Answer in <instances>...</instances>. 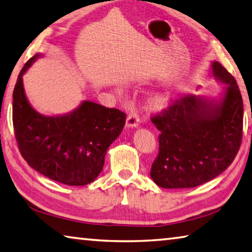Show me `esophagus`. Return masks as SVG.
Wrapping results in <instances>:
<instances>
[{
	"label": "esophagus",
	"instance_id": "1",
	"mask_svg": "<svg viewBox=\"0 0 252 252\" xmlns=\"http://www.w3.org/2000/svg\"><path fill=\"white\" fill-rule=\"evenodd\" d=\"M126 126L127 127V129H133V127H138L139 126V117L134 113H130L126 118Z\"/></svg>",
	"mask_w": 252,
	"mask_h": 252
}]
</instances>
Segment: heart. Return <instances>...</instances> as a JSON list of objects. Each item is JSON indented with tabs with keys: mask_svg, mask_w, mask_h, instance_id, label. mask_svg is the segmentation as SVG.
Returning <instances> with one entry per match:
<instances>
[{
	"mask_svg": "<svg viewBox=\"0 0 252 252\" xmlns=\"http://www.w3.org/2000/svg\"><path fill=\"white\" fill-rule=\"evenodd\" d=\"M165 100H167V99H165ZM165 100H164V99H163V101H162V102H165Z\"/></svg>",
	"mask_w": 252,
	"mask_h": 252,
	"instance_id": "heart-1",
	"label": "heart"
}]
</instances>
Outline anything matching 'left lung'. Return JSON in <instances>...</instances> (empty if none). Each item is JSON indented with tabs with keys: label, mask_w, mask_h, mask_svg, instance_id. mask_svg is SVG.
Here are the masks:
<instances>
[{
	"label": "left lung",
	"mask_w": 252,
	"mask_h": 252,
	"mask_svg": "<svg viewBox=\"0 0 252 252\" xmlns=\"http://www.w3.org/2000/svg\"><path fill=\"white\" fill-rule=\"evenodd\" d=\"M211 76L223 84L218 96L187 95L151 120L159 155L150 176L164 189L194 188L212 180L236 158L242 139L244 103L233 76L218 61Z\"/></svg>",
	"instance_id": "8db88e82"
}]
</instances>
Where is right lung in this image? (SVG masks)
Here are the masks:
<instances>
[{"mask_svg": "<svg viewBox=\"0 0 252 252\" xmlns=\"http://www.w3.org/2000/svg\"><path fill=\"white\" fill-rule=\"evenodd\" d=\"M42 54L21 70L13 91V126L21 155L30 167L66 186L95 180L106 150L123 130L126 114L92 101L62 116H45L33 108L24 91L23 75Z\"/></svg>", "mask_w": 252, "mask_h": 252, "instance_id": "right-lung-1", "label": "right lung"}]
</instances>
